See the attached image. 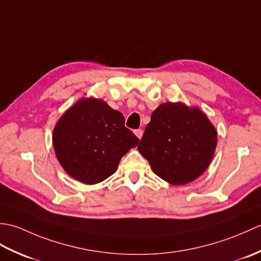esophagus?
I'll return each mask as SVG.
<instances>
[{"mask_svg":"<svg viewBox=\"0 0 261 261\" xmlns=\"http://www.w3.org/2000/svg\"><path fill=\"white\" fill-rule=\"evenodd\" d=\"M135 135L139 138V139H141L142 138V135H143V131L141 130V129H137V130H135Z\"/></svg>","mask_w":261,"mask_h":261,"instance_id":"34e87169","label":"esophagus"}]
</instances>
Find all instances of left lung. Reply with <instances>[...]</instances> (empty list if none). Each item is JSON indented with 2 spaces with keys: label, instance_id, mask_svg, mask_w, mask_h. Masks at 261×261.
<instances>
[{
  "label": "left lung",
  "instance_id": "obj_1",
  "mask_svg": "<svg viewBox=\"0 0 261 261\" xmlns=\"http://www.w3.org/2000/svg\"><path fill=\"white\" fill-rule=\"evenodd\" d=\"M216 138L201 110L169 102L153 111L138 149L160 178L184 185L208 167Z\"/></svg>",
  "mask_w": 261,
  "mask_h": 261
}]
</instances>
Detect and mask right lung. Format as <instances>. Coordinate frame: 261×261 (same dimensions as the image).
I'll use <instances>...</instances> for the list:
<instances>
[{"mask_svg": "<svg viewBox=\"0 0 261 261\" xmlns=\"http://www.w3.org/2000/svg\"><path fill=\"white\" fill-rule=\"evenodd\" d=\"M53 142L66 173L85 184H96L114 174L120 159L139 139L125 127L119 111L101 99L84 98L60 118Z\"/></svg>", "mask_w": 261, "mask_h": 261, "instance_id": "obj_1", "label": "right lung"}]
</instances>
